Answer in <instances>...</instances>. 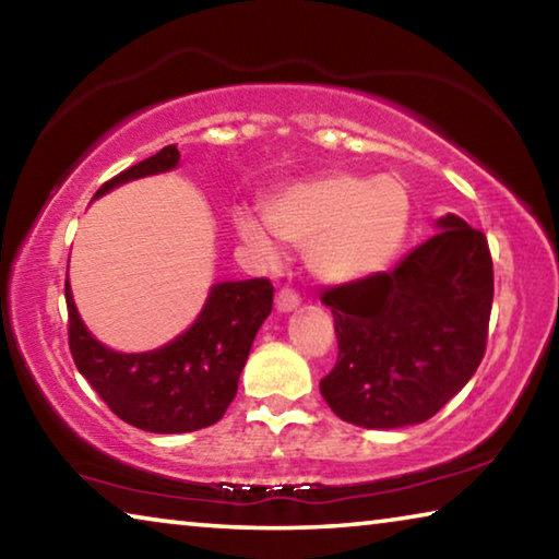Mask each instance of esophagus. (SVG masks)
<instances>
[{
    "instance_id": "obj_1",
    "label": "esophagus",
    "mask_w": 559,
    "mask_h": 559,
    "mask_svg": "<svg viewBox=\"0 0 559 559\" xmlns=\"http://www.w3.org/2000/svg\"><path fill=\"white\" fill-rule=\"evenodd\" d=\"M300 306V298L296 296L293 290H281L276 296V310L278 313H290V310H296Z\"/></svg>"
}]
</instances>
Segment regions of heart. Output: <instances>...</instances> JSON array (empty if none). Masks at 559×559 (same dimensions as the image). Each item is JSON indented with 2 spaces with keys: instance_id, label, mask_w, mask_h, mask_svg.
Returning <instances> with one entry per match:
<instances>
[{
  "instance_id": "1",
  "label": "heart",
  "mask_w": 559,
  "mask_h": 559,
  "mask_svg": "<svg viewBox=\"0 0 559 559\" xmlns=\"http://www.w3.org/2000/svg\"><path fill=\"white\" fill-rule=\"evenodd\" d=\"M265 224L239 212L234 229L263 261L278 241L306 249L310 273L328 286H347L384 271L412 226V192L396 175L330 173L290 185L263 206Z\"/></svg>"
}]
</instances>
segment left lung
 <instances>
[{"label": "left lung", "mask_w": 559, "mask_h": 559, "mask_svg": "<svg viewBox=\"0 0 559 559\" xmlns=\"http://www.w3.org/2000/svg\"><path fill=\"white\" fill-rule=\"evenodd\" d=\"M437 229L394 271L323 293L340 353L320 394L355 427L431 419L484 359L493 306L488 241L456 214Z\"/></svg>", "instance_id": "left-lung-1"}]
</instances>
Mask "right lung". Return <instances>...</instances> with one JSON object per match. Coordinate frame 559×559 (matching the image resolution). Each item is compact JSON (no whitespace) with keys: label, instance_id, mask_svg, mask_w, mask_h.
<instances>
[{"label":"right lung","instance_id":"right-lung-1","mask_svg":"<svg viewBox=\"0 0 559 559\" xmlns=\"http://www.w3.org/2000/svg\"><path fill=\"white\" fill-rule=\"evenodd\" d=\"M177 165L179 150L167 145L112 177L93 200L132 179L173 173ZM66 306L73 362L110 412L150 433H185L212 427L231 404L253 337L271 316L273 286L266 278L214 283L194 323L147 353H118L93 337L69 278Z\"/></svg>","mask_w":559,"mask_h":559}]
</instances>
